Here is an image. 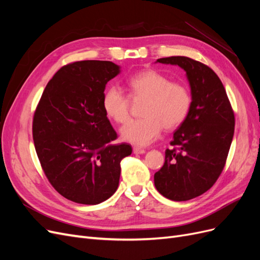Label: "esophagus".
I'll use <instances>...</instances> for the list:
<instances>
[{"label": "esophagus", "instance_id": "esophagus-1", "mask_svg": "<svg viewBox=\"0 0 260 260\" xmlns=\"http://www.w3.org/2000/svg\"><path fill=\"white\" fill-rule=\"evenodd\" d=\"M146 151L144 148H141V147H137V146H135L133 147V153L135 154H144Z\"/></svg>", "mask_w": 260, "mask_h": 260}]
</instances>
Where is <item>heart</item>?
<instances>
[{"label":"heart","instance_id":"1","mask_svg":"<svg viewBox=\"0 0 260 260\" xmlns=\"http://www.w3.org/2000/svg\"><path fill=\"white\" fill-rule=\"evenodd\" d=\"M127 84L129 96L119 86L112 85L102 101L107 117L117 123H124L130 116V98L145 100L141 109L143 117L130 120L121 128L123 140L136 145H148L158 138L162 128L172 130L184 121L192 103L185 84L171 81L152 69L131 76Z\"/></svg>","mask_w":260,"mask_h":260}]
</instances>
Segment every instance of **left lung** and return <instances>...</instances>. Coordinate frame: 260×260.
I'll return each mask as SVG.
<instances>
[{
  "label": "left lung",
  "mask_w": 260,
  "mask_h": 260,
  "mask_svg": "<svg viewBox=\"0 0 260 260\" xmlns=\"http://www.w3.org/2000/svg\"><path fill=\"white\" fill-rule=\"evenodd\" d=\"M186 73L192 103L185 120L174 133L165 164L154 175L155 186L171 201L192 200L208 191L224 168L234 135V112L216 73L185 56L157 59Z\"/></svg>",
  "instance_id": "8db88e82"
}]
</instances>
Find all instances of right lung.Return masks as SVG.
Returning a JSON list of instances; mask_svg holds the SVG:
<instances>
[{
  "label": "right lung",
  "mask_w": 260,
  "mask_h": 260,
  "mask_svg": "<svg viewBox=\"0 0 260 260\" xmlns=\"http://www.w3.org/2000/svg\"><path fill=\"white\" fill-rule=\"evenodd\" d=\"M118 74L108 60L70 62L46 84L35 111L32 137L44 175L72 202L96 205L111 198L120 161L132 153L127 143L113 144L117 133L102 105Z\"/></svg>",
  "instance_id": "add662e5"
}]
</instances>
